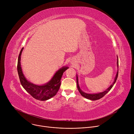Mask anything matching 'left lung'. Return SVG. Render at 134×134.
Listing matches in <instances>:
<instances>
[{
  "mask_svg": "<svg viewBox=\"0 0 134 134\" xmlns=\"http://www.w3.org/2000/svg\"><path fill=\"white\" fill-rule=\"evenodd\" d=\"M118 66L119 65H118V60H117V66H118ZM118 70L117 71V73L116 76L115 77V79H114V81L113 83L111 85H110V86L108 89H107L105 91H104L103 92L98 93V94H87V93H85L83 92L80 88V86H79V82H78V77H77V76H76V82H77V86L79 91L80 92V93H81V94L82 95L83 97H85V98H86L87 99H89V100H93V101L99 100V99L102 98V97H103L104 95L111 89V88L113 87V85L114 84V83H116V82L117 81V79L118 78Z\"/></svg>",
  "mask_w": 134,
  "mask_h": 134,
  "instance_id": "8db88e82",
  "label": "left lung"
}]
</instances>
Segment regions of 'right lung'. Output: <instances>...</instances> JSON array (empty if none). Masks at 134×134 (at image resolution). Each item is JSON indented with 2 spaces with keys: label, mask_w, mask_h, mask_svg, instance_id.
<instances>
[{
  "label": "right lung",
  "mask_w": 134,
  "mask_h": 134,
  "mask_svg": "<svg viewBox=\"0 0 134 134\" xmlns=\"http://www.w3.org/2000/svg\"><path fill=\"white\" fill-rule=\"evenodd\" d=\"M23 49V48L21 49L19 54L17 63V71L21 85L32 97L36 100L45 101L52 98L58 92L61 84L60 80L63 74L68 68L63 67L57 71L51 80L45 85L38 86L33 84L26 80L22 72L20 60Z\"/></svg>",
  "instance_id": "obj_1"
}]
</instances>
